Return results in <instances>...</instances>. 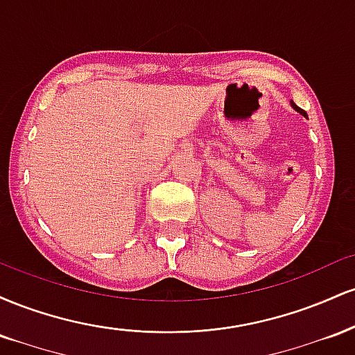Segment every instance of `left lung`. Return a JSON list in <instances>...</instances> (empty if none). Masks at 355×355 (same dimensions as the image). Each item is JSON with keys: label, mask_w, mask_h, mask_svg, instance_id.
Here are the masks:
<instances>
[{"label": "left lung", "mask_w": 355, "mask_h": 355, "mask_svg": "<svg viewBox=\"0 0 355 355\" xmlns=\"http://www.w3.org/2000/svg\"><path fill=\"white\" fill-rule=\"evenodd\" d=\"M291 105H292V108H294L295 110V112H299L300 113V115H304V116H307V113H305L304 112V110L302 108H299V107H297V105L294 103V101H291Z\"/></svg>", "instance_id": "8db88e82"}]
</instances>
